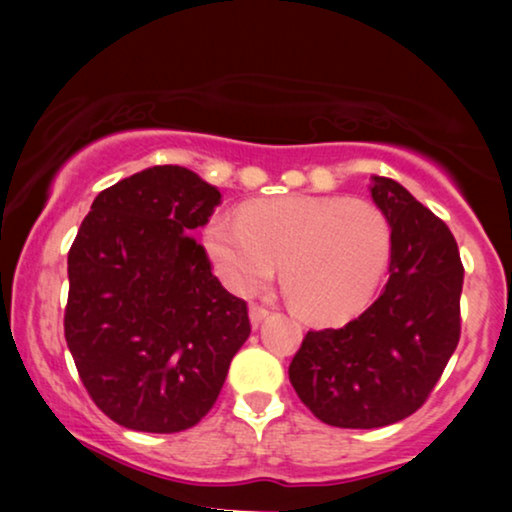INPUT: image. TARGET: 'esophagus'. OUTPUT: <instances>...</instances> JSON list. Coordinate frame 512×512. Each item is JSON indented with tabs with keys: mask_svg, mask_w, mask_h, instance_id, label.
Instances as JSON below:
<instances>
[{
	"mask_svg": "<svg viewBox=\"0 0 512 512\" xmlns=\"http://www.w3.org/2000/svg\"><path fill=\"white\" fill-rule=\"evenodd\" d=\"M270 314V310L268 307H263V305H251L249 307V319H251V326H261V321L268 317Z\"/></svg>",
	"mask_w": 512,
	"mask_h": 512,
	"instance_id": "esophagus-1",
	"label": "esophagus"
}]
</instances>
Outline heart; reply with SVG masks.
Segmentation results:
<instances>
[{
  "label": "heart",
  "instance_id": "heart-1",
  "mask_svg": "<svg viewBox=\"0 0 512 512\" xmlns=\"http://www.w3.org/2000/svg\"><path fill=\"white\" fill-rule=\"evenodd\" d=\"M230 291H261L282 263V286L312 321L338 324L370 303L391 254L387 216L368 200L286 195L216 216L205 233Z\"/></svg>",
  "mask_w": 512,
  "mask_h": 512
}]
</instances>
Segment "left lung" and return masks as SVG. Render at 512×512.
Here are the masks:
<instances>
[{"mask_svg": "<svg viewBox=\"0 0 512 512\" xmlns=\"http://www.w3.org/2000/svg\"><path fill=\"white\" fill-rule=\"evenodd\" d=\"M370 195L391 226L389 282L349 324L307 331L289 366L300 401L340 429L417 412L461 335L464 265L450 228L394 179L375 177Z\"/></svg>", "mask_w": 512, "mask_h": 512, "instance_id": "obj_1", "label": "left lung"}]
</instances>
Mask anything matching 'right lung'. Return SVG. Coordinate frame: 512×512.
I'll return each mask as SVG.
<instances>
[{
    "label": "right lung",
    "instance_id": "right-lung-1",
    "mask_svg": "<svg viewBox=\"0 0 512 512\" xmlns=\"http://www.w3.org/2000/svg\"><path fill=\"white\" fill-rule=\"evenodd\" d=\"M219 205L186 167H149L97 195L69 249L67 347L88 396L125 429L198 424L249 338L247 303L188 235Z\"/></svg>",
    "mask_w": 512,
    "mask_h": 512
}]
</instances>
